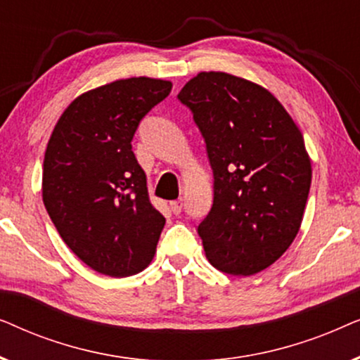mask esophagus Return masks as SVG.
<instances>
[{
	"label": "esophagus",
	"mask_w": 360,
	"mask_h": 360,
	"mask_svg": "<svg viewBox=\"0 0 360 360\" xmlns=\"http://www.w3.org/2000/svg\"><path fill=\"white\" fill-rule=\"evenodd\" d=\"M181 206H184V203H181V200L170 201V210H172V213H174V214H180Z\"/></svg>",
	"instance_id": "esophagus-1"
}]
</instances>
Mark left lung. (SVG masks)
<instances>
[{"mask_svg":"<svg viewBox=\"0 0 360 360\" xmlns=\"http://www.w3.org/2000/svg\"><path fill=\"white\" fill-rule=\"evenodd\" d=\"M179 100L193 111L213 170V206L198 226L206 259L248 277L282 257L302 226L311 185L302 132L267 88L200 72Z\"/></svg>","mask_w":360,"mask_h":360,"instance_id":"1","label":"left lung"}]
</instances>
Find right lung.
<instances>
[{"label":"right lung","mask_w":360,"mask_h":360,"mask_svg":"<svg viewBox=\"0 0 360 360\" xmlns=\"http://www.w3.org/2000/svg\"><path fill=\"white\" fill-rule=\"evenodd\" d=\"M170 90L172 82L150 77L93 88L65 108L47 142L44 205L63 243L98 274L129 277L155 255L165 218L131 141Z\"/></svg>","instance_id":"right-lung-1"}]
</instances>
